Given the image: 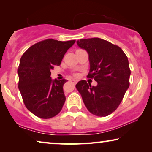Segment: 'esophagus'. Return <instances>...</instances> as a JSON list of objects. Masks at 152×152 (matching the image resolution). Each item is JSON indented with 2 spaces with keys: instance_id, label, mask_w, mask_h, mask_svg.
Here are the masks:
<instances>
[{
  "instance_id": "1",
  "label": "esophagus",
  "mask_w": 152,
  "mask_h": 152,
  "mask_svg": "<svg viewBox=\"0 0 152 152\" xmlns=\"http://www.w3.org/2000/svg\"><path fill=\"white\" fill-rule=\"evenodd\" d=\"M70 82H71L73 84H76V83H77V80H74V79H72V80H71V81H70Z\"/></svg>"
}]
</instances>
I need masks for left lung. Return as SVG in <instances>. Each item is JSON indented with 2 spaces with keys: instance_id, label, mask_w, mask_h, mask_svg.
I'll return each mask as SVG.
<instances>
[{
  "instance_id": "1",
  "label": "left lung",
  "mask_w": 152,
  "mask_h": 152,
  "mask_svg": "<svg viewBox=\"0 0 152 152\" xmlns=\"http://www.w3.org/2000/svg\"><path fill=\"white\" fill-rule=\"evenodd\" d=\"M77 44L88 55L90 70L96 86L80 81L76 88L85 106L93 115L104 117L115 111L129 87L131 70L127 57L118 45L99 38L83 39Z\"/></svg>"
}]
</instances>
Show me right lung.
Masks as SVG:
<instances>
[{
  "label": "right lung",
  "mask_w": 152,
  "mask_h": 152,
  "mask_svg": "<svg viewBox=\"0 0 152 152\" xmlns=\"http://www.w3.org/2000/svg\"><path fill=\"white\" fill-rule=\"evenodd\" d=\"M75 41L46 39L29 48L18 68V89L27 109L37 117L48 119L61 111L66 101V80H52L50 70L59 66Z\"/></svg>",
  "instance_id": "obj_1"
}]
</instances>
